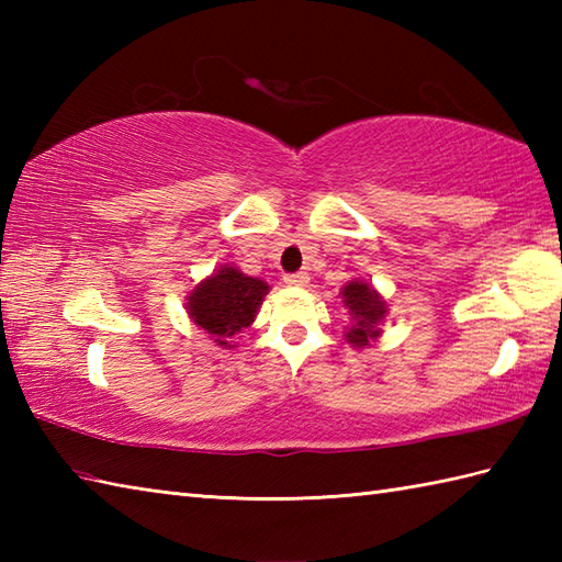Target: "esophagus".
I'll list each match as a JSON object with an SVG mask.
<instances>
[{
	"label": "esophagus",
	"instance_id": "esophagus-1",
	"mask_svg": "<svg viewBox=\"0 0 562 562\" xmlns=\"http://www.w3.org/2000/svg\"><path fill=\"white\" fill-rule=\"evenodd\" d=\"M284 284H288V288H306V284H308V274H306V272L284 274Z\"/></svg>",
	"mask_w": 562,
	"mask_h": 562
}]
</instances>
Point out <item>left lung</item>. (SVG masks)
I'll use <instances>...</instances> for the list:
<instances>
[{
    "label": "left lung",
    "mask_w": 562,
    "mask_h": 562,
    "mask_svg": "<svg viewBox=\"0 0 562 562\" xmlns=\"http://www.w3.org/2000/svg\"><path fill=\"white\" fill-rule=\"evenodd\" d=\"M340 300L345 312L350 314V326L345 328V340L352 348H372V342L381 338V324L389 314L386 300L376 292L374 284L360 278H352L345 288H340Z\"/></svg>",
    "instance_id": "left-lung-1"
}]
</instances>
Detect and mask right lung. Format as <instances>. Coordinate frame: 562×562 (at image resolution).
Segmentation results:
<instances>
[{"label": "right lung", "instance_id": "add662e5", "mask_svg": "<svg viewBox=\"0 0 562 562\" xmlns=\"http://www.w3.org/2000/svg\"><path fill=\"white\" fill-rule=\"evenodd\" d=\"M270 292V284L250 278L224 262L186 296V312L193 324L205 330L220 348H236L234 338L254 324L258 308Z\"/></svg>", "mask_w": 562, "mask_h": 562}]
</instances>
